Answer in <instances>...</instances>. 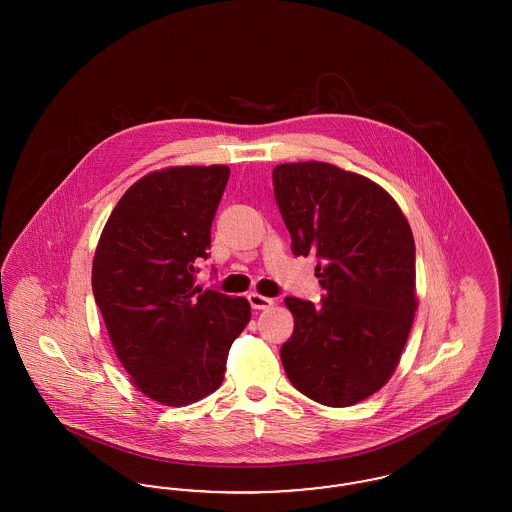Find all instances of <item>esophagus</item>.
Masks as SVG:
<instances>
[{
    "instance_id": "1",
    "label": "esophagus",
    "mask_w": 512,
    "mask_h": 512,
    "mask_svg": "<svg viewBox=\"0 0 512 512\" xmlns=\"http://www.w3.org/2000/svg\"><path fill=\"white\" fill-rule=\"evenodd\" d=\"M247 299H249V305L253 307V309H268V307H272L274 305V301L270 299V297H265V295H261V293H249L247 295Z\"/></svg>"
}]
</instances>
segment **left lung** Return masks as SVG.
I'll use <instances>...</instances> for the list:
<instances>
[{"label":"left lung","instance_id":"obj_1","mask_svg":"<svg viewBox=\"0 0 512 512\" xmlns=\"http://www.w3.org/2000/svg\"><path fill=\"white\" fill-rule=\"evenodd\" d=\"M274 199L293 255H317L320 305L286 297L293 334L280 349L295 390L349 407L393 374L416 311L414 238L399 205L361 174L330 163H284Z\"/></svg>","mask_w":512,"mask_h":512}]
</instances>
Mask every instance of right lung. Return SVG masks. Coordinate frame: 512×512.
I'll list each match as a JSON object with an SVG mask.
<instances>
[{"label":"right lung","mask_w":512,"mask_h":512,"mask_svg":"<svg viewBox=\"0 0 512 512\" xmlns=\"http://www.w3.org/2000/svg\"><path fill=\"white\" fill-rule=\"evenodd\" d=\"M230 169L171 167L140 178L99 238L92 290L117 357L149 399L184 407L219 390L251 307L195 286Z\"/></svg>","instance_id":"obj_1"}]
</instances>
